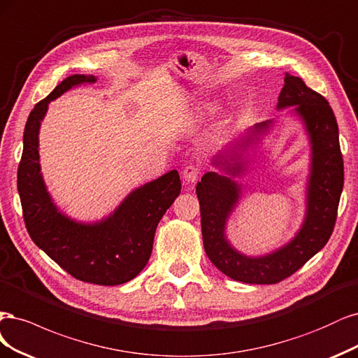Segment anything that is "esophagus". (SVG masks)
I'll list each match as a JSON object with an SVG mask.
<instances>
[{
  "label": "esophagus",
  "instance_id": "1",
  "mask_svg": "<svg viewBox=\"0 0 358 358\" xmlns=\"http://www.w3.org/2000/svg\"><path fill=\"white\" fill-rule=\"evenodd\" d=\"M199 177V169L194 165H189L182 169V180L186 184H193Z\"/></svg>",
  "mask_w": 358,
  "mask_h": 358
}]
</instances>
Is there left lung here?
<instances>
[{
  "instance_id": "8db88e82",
  "label": "left lung",
  "mask_w": 358,
  "mask_h": 358,
  "mask_svg": "<svg viewBox=\"0 0 358 358\" xmlns=\"http://www.w3.org/2000/svg\"><path fill=\"white\" fill-rule=\"evenodd\" d=\"M276 110L302 124L309 144L305 180V214L296 234L278 248L259 256L239 251L227 235V224L244 199L241 180L248 172V152L271 135L276 119L256 123L213 156L208 171L196 184L201 205L202 239L206 256L229 278L247 284H276L314 257L327 244L336 222L343 189V162L336 117L326 98L302 78L285 73Z\"/></svg>"
}]
</instances>
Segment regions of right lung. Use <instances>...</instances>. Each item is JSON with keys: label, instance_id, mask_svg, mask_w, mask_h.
Returning <instances> with one entry per match:
<instances>
[{"label": "right lung", "instance_id": "1", "mask_svg": "<svg viewBox=\"0 0 358 358\" xmlns=\"http://www.w3.org/2000/svg\"><path fill=\"white\" fill-rule=\"evenodd\" d=\"M96 82L95 76H70L34 107L25 124L17 190L28 234L40 250L80 281L119 285L144 269L152 256L156 227L180 194L181 181L178 171L172 169L144 182L99 220H77L57 206L41 172V122L52 101Z\"/></svg>", "mask_w": 358, "mask_h": 358}]
</instances>
